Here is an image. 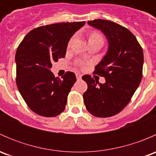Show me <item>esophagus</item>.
I'll return each instance as SVG.
<instances>
[{
  "label": "esophagus",
  "mask_w": 156,
  "mask_h": 156,
  "mask_svg": "<svg viewBox=\"0 0 156 156\" xmlns=\"http://www.w3.org/2000/svg\"><path fill=\"white\" fill-rule=\"evenodd\" d=\"M81 77H82V75H80V74H76V78L78 80H81Z\"/></svg>",
  "instance_id": "obj_1"
}]
</instances>
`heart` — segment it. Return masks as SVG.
Listing matches in <instances>:
<instances>
[{"label": "heart", "instance_id": "obj_1", "mask_svg": "<svg viewBox=\"0 0 156 156\" xmlns=\"http://www.w3.org/2000/svg\"><path fill=\"white\" fill-rule=\"evenodd\" d=\"M74 37H72L71 38V40L69 41V46L71 44L72 41H73ZM103 36L101 35V34L97 31H93L92 33H90L89 36V43L90 42H101L103 43Z\"/></svg>", "mask_w": 156, "mask_h": 156}]
</instances>
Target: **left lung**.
<instances>
[{
  "label": "left lung",
  "instance_id": "obj_1",
  "mask_svg": "<svg viewBox=\"0 0 156 156\" xmlns=\"http://www.w3.org/2000/svg\"><path fill=\"white\" fill-rule=\"evenodd\" d=\"M90 26L106 36L108 49L94 73L104 77V84L86 75L87 84L83 94L86 108L91 115L106 118L120 112L128 104L142 79L144 52L136 37L126 28L105 20L88 21Z\"/></svg>",
  "mask_w": 156,
  "mask_h": 156
}]
</instances>
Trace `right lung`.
I'll return each mask as SVG.
<instances>
[{
	"label": "right lung",
	"mask_w": 156,
	"mask_h": 156,
	"mask_svg": "<svg viewBox=\"0 0 156 156\" xmlns=\"http://www.w3.org/2000/svg\"><path fill=\"white\" fill-rule=\"evenodd\" d=\"M85 22L40 26L29 31L16 53V84L23 100L34 112L55 117L64 111L67 97L76 81L67 72L62 79L50 71L52 63L64 58L68 43Z\"/></svg>",
	"instance_id": "1"
}]
</instances>
